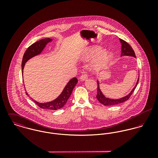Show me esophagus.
I'll list each match as a JSON object with an SVG mask.
<instances>
[{"label": "esophagus", "instance_id": "1", "mask_svg": "<svg viewBox=\"0 0 158 158\" xmlns=\"http://www.w3.org/2000/svg\"><path fill=\"white\" fill-rule=\"evenodd\" d=\"M88 78V75L86 73H84L83 75H81L80 77V79L81 80V81H85L86 79Z\"/></svg>", "mask_w": 158, "mask_h": 158}]
</instances>
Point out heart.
<instances>
[{"instance_id":"heart-1","label":"heart","mask_w":158,"mask_h":158,"mask_svg":"<svg viewBox=\"0 0 158 158\" xmlns=\"http://www.w3.org/2000/svg\"><path fill=\"white\" fill-rule=\"evenodd\" d=\"M103 49L101 47H93L89 52H88L84 57L86 61L95 58L98 56L96 63L94 66V70L96 72H99L105 68L111 60L112 55L108 52H103Z\"/></svg>"}]
</instances>
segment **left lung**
<instances>
[{
  "mask_svg": "<svg viewBox=\"0 0 158 158\" xmlns=\"http://www.w3.org/2000/svg\"><path fill=\"white\" fill-rule=\"evenodd\" d=\"M120 41L122 44V53H121V56H133L135 58V55L133 49L132 48V47L130 46V44H128L126 41H125L124 40H122V39H119ZM139 78L137 79V83L135 84V88L132 89V90L130 92V93L120 98L119 99H111V98H109L106 97L103 93L102 92V91L100 89V86H99V82L98 81H97V98L98 100V102L103 104L105 106H111V105H117V104H120L121 103H123L127 100H128L129 99V98L131 97V95H132L133 92H134V90H135V88L138 84L139 82Z\"/></svg>",
  "mask_w": 158,
  "mask_h": 158,
  "instance_id": "left-lung-1",
  "label": "left lung"
}]
</instances>
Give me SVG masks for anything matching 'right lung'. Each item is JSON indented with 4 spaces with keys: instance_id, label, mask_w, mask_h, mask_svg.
<instances>
[{
    "instance_id": "add662e5",
    "label": "right lung",
    "mask_w": 158,
    "mask_h": 158,
    "mask_svg": "<svg viewBox=\"0 0 158 158\" xmlns=\"http://www.w3.org/2000/svg\"><path fill=\"white\" fill-rule=\"evenodd\" d=\"M52 41V39L50 38H45L40 40L34 44H31L26 50L24 55L23 56V61H22V73H23V69L24 68L25 63L30 60V58L36 56L41 53V52L44 48L46 44L48 43H50ZM78 82V80L77 78H73L69 82L61 94L55 100L53 101L46 102V103H39L33 99V102L41 108L47 109V110H57L61 108H63L65 104L67 103V101L70 97L72 90L74 87L77 85ZM26 94L28 95V93L26 92Z\"/></svg>"
}]
</instances>
